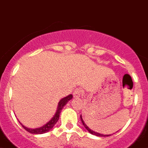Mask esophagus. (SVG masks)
Masks as SVG:
<instances>
[{"label": "esophagus", "mask_w": 148, "mask_h": 148, "mask_svg": "<svg viewBox=\"0 0 148 148\" xmlns=\"http://www.w3.org/2000/svg\"><path fill=\"white\" fill-rule=\"evenodd\" d=\"M81 94H82V91H81L80 89L79 88H76L75 90H74V92H73V96L75 98H78V97H81Z\"/></svg>", "instance_id": "34e87169"}]
</instances>
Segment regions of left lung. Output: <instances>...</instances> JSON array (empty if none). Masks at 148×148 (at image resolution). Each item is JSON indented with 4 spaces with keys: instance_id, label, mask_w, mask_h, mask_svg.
<instances>
[{
    "instance_id": "left-lung-1",
    "label": "left lung",
    "mask_w": 148,
    "mask_h": 148,
    "mask_svg": "<svg viewBox=\"0 0 148 148\" xmlns=\"http://www.w3.org/2000/svg\"><path fill=\"white\" fill-rule=\"evenodd\" d=\"M80 119H81V121H82V125H84V127H86V130H87L88 131V132L90 133V134H93V135L97 136H104V137H105V136H111V134H108V135H104V134H99V133L95 132V131H94V130H91V129H90L88 127L87 125H86V124L85 123V122H84L83 119H82V115H80Z\"/></svg>"
}]
</instances>
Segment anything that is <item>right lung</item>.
Listing matches in <instances>:
<instances>
[{
	"instance_id": "right-lung-1",
	"label": "right lung",
	"mask_w": 148,
	"mask_h": 148,
	"mask_svg": "<svg viewBox=\"0 0 148 148\" xmlns=\"http://www.w3.org/2000/svg\"><path fill=\"white\" fill-rule=\"evenodd\" d=\"M72 97H73L72 94H69V95L67 96V97H64V98L61 99L60 101L59 102V103H58V109H57V111H56V113H55V114H54V116L52 117V119L49 121V122H47V123H46L45 125L42 126V127H38V128L31 129V128H28V127H26L25 126H23L22 124L21 123V122H20V123H21V125H22V127H23V128H24L26 131H28V132H29V133H31V134H45V133L48 132V131H49V130H51V129L54 127V125L57 123V122H58V119H59V118H60V114L61 110H62V109L63 108V107H64L66 104H67V102H69L70 99H72Z\"/></svg>"
}]
</instances>
